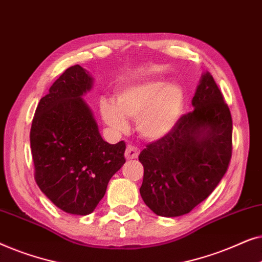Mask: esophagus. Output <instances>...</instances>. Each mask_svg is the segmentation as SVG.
Listing matches in <instances>:
<instances>
[{
  "label": "esophagus",
  "instance_id": "esophagus-1",
  "mask_svg": "<svg viewBox=\"0 0 262 262\" xmlns=\"http://www.w3.org/2000/svg\"><path fill=\"white\" fill-rule=\"evenodd\" d=\"M139 155V150L134 145H127L126 150H125V159L126 160H134L137 159Z\"/></svg>",
  "mask_w": 262,
  "mask_h": 262
}]
</instances>
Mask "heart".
Returning <instances> with one entry per match:
<instances>
[{
    "mask_svg": "<svg viewBox=\"0 0 262 262\" xmlns=\"http://www.w3.org/2000/svg\"><path fill=\"white\" fill-rule=\"evenodd\" d=\"M185 93L180 84L160 78H148L125 85L112 99L100 100V113L117 134H126L128 121L136 119L138 134L149 141L163 138L180 120Z\"/></svg>",
    "mask_w": 262,
    "mask_h": 262,
    "instance_id": "obj_1",
    "label": "heart"
}]
</instances>
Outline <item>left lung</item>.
Instances as JSON below:
<instances>
[{
  "instance_id": "obj_1",
  "label": "left lung",
  "mask_w": 262,
  "mask_h": 262,
  "mask_svg": "<svg viewBox=\"0 0 262 262\" xmlns=\"http://www.w3.org/2000/svg\"><path fill=\"white\" fill-rule=\"evenodd\" d=\"M192 106L169 134L138 157L144 167L139 192L157 216L192 211L213 192L230 162L231 114L209 71L202 75Z\"/></svg>"
}]
</instances>
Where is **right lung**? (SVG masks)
I'll use <instances>...</instances> for the list:
<instances>
[{"label": "right lung", "mask_w": 262, "mask_h": 262, "mask_svg": "<svg viewBox=\"0 0 262 262\" xmlns=\"http://www.w3.org/2000/svg\"><path fill=\"white\" fill-rule=\"evenodd\" d=\"M94 78L81 66L64 71L40 99L31 127L35 181L64 212L92 213L125 163V143L103 141L82 96Z\"/></svg>", "instance_id": "obj_1"}]
</instances>
